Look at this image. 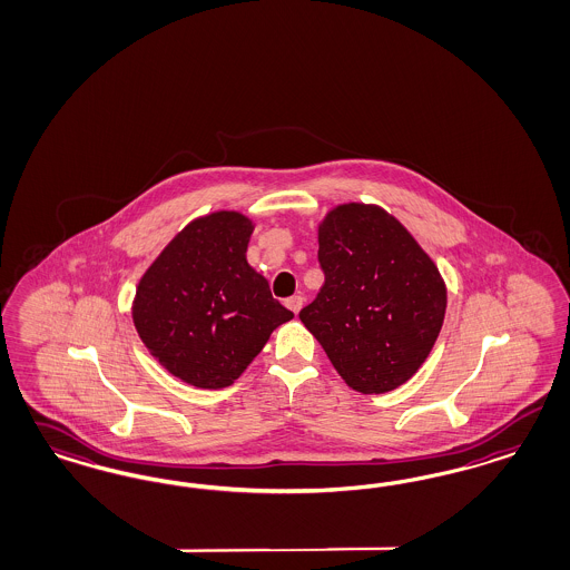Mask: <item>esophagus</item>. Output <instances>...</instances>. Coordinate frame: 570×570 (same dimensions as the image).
<instances>
[{"instance_id": "1", "label": "esophagus", "mask_w": 570, "mask_h": 570, "mask_svg": "<svg viewBox=\"0 0 570 570\" xmlns=\"http://www.w3.org/2000/svg\"><path fill=\"white\" fill-rule=\"evenodd\" d=\"M286 307H288L291 312L298 314V312H301V307H303V296L295 295L291 296V298H286Z\"/></svg>"}]
</instances>
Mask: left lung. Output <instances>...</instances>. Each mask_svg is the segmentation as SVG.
I'll return each instance as SVG.
<instances>
[{
	"label": "left lung",
	"mask_w": 570,
	"mask_h": 570,
	"mask_svg": "<svg viewBox=\"0 0 570 570\" xmlns=\"http://www.w3.org/2000/svg\"><path fill=\"white\" fill-rule=\"evenodd\" d=\"M317 244L326 279L301 322L352 390H397L423 366L444 324L438 265L376 204L334 206L317 225Z\"/></svg>",
	"instance_id": "8db88e82"
}]
</instances>
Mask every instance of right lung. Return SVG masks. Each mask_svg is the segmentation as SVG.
I'll use <instances>...</instances> for the list:
<instances>
[{
	"label": "right lung",
	"instance_id": "add662e5",
	"mask_svg": "<svg viewBox=\"0 0 570 570\" xmlns=\"http://www.w3.org/2000/svg\"><path fill=\"white\" fill-rule=\"evenodd\" d=\"M253 232V218L239 210L197 216L138 279V336L187 385L229 387L275 328L295 317L246 261Z\"/></svg>",
	"mask_w": 570,
	"mask_h": 570
}]
</instances>
